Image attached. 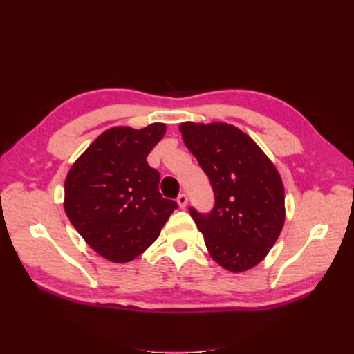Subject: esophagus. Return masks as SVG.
<instances>
[{
	"mask_svg": "<svg viewBox=\"0 0 354 354\" xmlns=\"http://www.w3.org/2000/svg\"><path fill=\"white\" fill-rule=\"evenodd\" d=\"M177 202H178V205H180L181 208H185V207L187 205V195H186V194H180V195L177 196Z\"/></svg>",
	"mask_w": 354,
	"mask_h": 354,
	"instance_id": "1",
	"label": "esophagus"
}]
</instances>
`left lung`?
<instances>
[{"mask_svg": "<svg viewBox=\"0 0 354 354\" xmlns=\"http://www.w3.org/2000/svg\"><path fill=\"white\" fill-rule=\"evenodd\" d=\"M180 131L214 192L209 212L189 208L211 257L230 272L251 269L267 255L283 227L279 173L236 127L183 122Z\"/></svg>", "mask_w": 354, "mask_h": 354, "instance_id": "8db88e82", "label": "left lung"}]
</instances>
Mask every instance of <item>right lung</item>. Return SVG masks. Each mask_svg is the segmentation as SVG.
I'll use <instances>...</instances> for the list:
<instances>
[{
    "mask_svg": "<svg viewBox=\"0 0 354 354\" xmlns=\"http://www.w3.org/2000/svg\"><path fill=\"white\" fill-rule=\"evenodd\" d=\"M164 134L159 122L142 130L111 128L68 173V218L95 252L113 263L131 261L146 251L178 208L159 194L160 176L146 160Z\"/></svg>",
    "mask_w": 354,
    "mask_h": 354,
    "instance_id": "right-lung-1",
    "label": "right lung"
}]
</instances>
